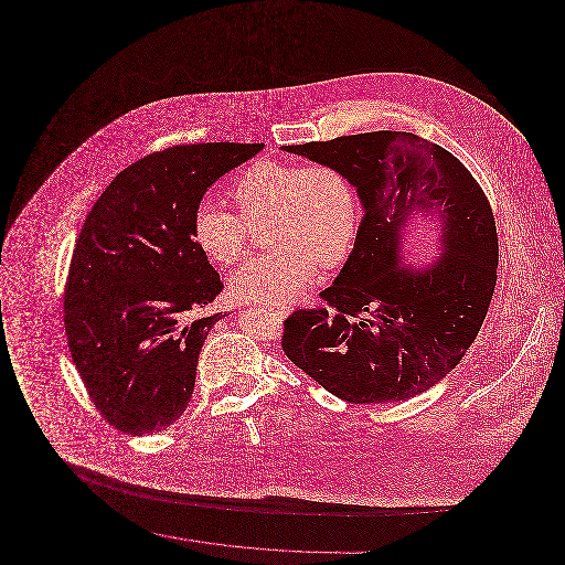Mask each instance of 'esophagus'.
Listing matches in <instances>:
<instances>
[{
	"label": "esophagus",
	"mask_w": 565,
	"mask_h": 565,
	"mask_svg": "<svg viewBox=\"0 0 565 565\" xmlns=\"http://www.w3.org/2000/svg\"><path fill=\"white\" fill-rule=\"evenodd\" d=\"M277 311H279L281 316H288V313L292 311V307H288V305H279V307H277Z\"/></svg>",
	"instance_id": "34e87169"
}]
</instances>
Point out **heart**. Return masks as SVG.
I'll use <instances>...</instances> for the list:
<instances>
[{
    "label": "heart",
    "mask_w": 565,
    "mask_h": 565,
    "mask_svg": "<svg viewBox=\"0 0 565 565\" xmlns=\"http://www.w3.org/2000/svg\"><path fill=\"white\" fill-rule=\"evenodd\" d=\"M233 196L248 224L270 217L269 245L275 247L233 273L231 292L237 298L288 302L309 288L318 265L334 267L350 252L358 196L350 178L332 164L256 162L235 182ZM244 223L203 201L192 215V237L212 263L233 265L245 249Z\"/></svg>",
    "instance_id": "obj_1"
}]
</instances>
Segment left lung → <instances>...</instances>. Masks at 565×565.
Masks as SVG:
<instances>
[{"mask_svg": "<svg viewBox=\"0 0 565 565\" xmlns=\"http://www.w3.org/2000/svg\"><path fill=\"white\" fill-rule=\"evenodd\" d=\"M281 150L350 178L362 222L328 309H298L281 345L323 390L355 404L398 403L449 375L483 326L498 233L483 190L451 152L403 131L343 135ZM439 233L437 260L411 268L405 235Z\"/></svg>", "mask_w": 565, "mask_h": 565, "instance_id": "1", "label": "left lung"}]
</instances>
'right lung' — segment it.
I'll list each match as a JSON object with an SVG mask.
<instances>
[{"instance_id": "obj_1", "label": "right lung", "mask_w": 565, "mask_h": 565, "mask_svg": "<svg viewBox=\"0 0 565 565\" xmlns=\"http://www.w3.org/2000/svg\"><path fill=\"white\" fill-rule=\"evenodd\" d=\"M263 143L178 146L120 171L86 215L65 286V332L97 411L116 430H167L186 411L222 292L192 237L205 192Z\"/></svg>"}]
</instances>
